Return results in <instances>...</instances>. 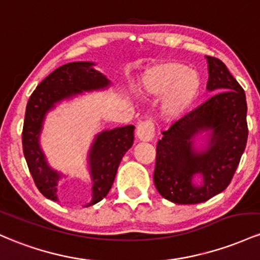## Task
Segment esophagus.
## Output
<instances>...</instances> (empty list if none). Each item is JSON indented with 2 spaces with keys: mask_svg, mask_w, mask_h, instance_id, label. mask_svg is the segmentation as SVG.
<instances>
[{
  "mask_svg": "<svg viewBox=\"0 0 260 260\" xmlns=\"http://www.w3.org/2000/svg\"><path fill=\"white\" fill-rule=\"evenodd\" d=\"M136 135L140 141H151L154 138V124L152 120L141 121L136 127Z\"/></svg>",
  "mask_w": 260,
  "mask_h": 260,
  "instance_id": "1",
  "label": "esophagus"
}]
</instances>
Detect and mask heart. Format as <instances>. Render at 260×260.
I'll list each match as a JSON object with an SVG mask.
<instances>
[{"instance_id": "1", "label": "heart", "mask_w": 260, "mask_h": 260, "mask_svg": "<svg viewBox=\"0 0 260 260\" xmlns=\"http://www.w3.org/2000/svg\"><path fill=\"white\" fill-rule=\"evenodd\" d=\"M200 88L194 71L179 61H165L146 72L144 91L150 95L163 96L162 112L167 118H177L191 106Z\"/></svg>"}]
</instances>
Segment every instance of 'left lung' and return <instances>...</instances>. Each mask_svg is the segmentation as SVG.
I'll use <instances>...</instances> for the list:
<instances>
[{"label":"left lung","instance_id":"8db88e82","mask_svg":"<svg viewBox=\"0 0 260 260\" xmlns=\"http://www.w3.org/2000/svg\"><path fill=\"white\" fill-rule=\"evenodd\" d=\"M208 88L217 91L205 103L174 121L156 147L153 182L165 199L199 204L223 191L231 183L248 139L246 93L220 59L208 56ZM213 130L208 151L195 154L190 139ZM204 178L200 187L191 179Z\"/></svg>","mask_w":260,"mask_h":260}]
</instances>
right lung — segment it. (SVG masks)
<instances>
[{
    "mask_svg": "<svg viewBox=\"0 0 260 260\" xmlns=\"http://www.w3.org/2000/svg\"><path fill=\"white\" fill-rule=\"evenodd\" d=\"M92 62H70L60 66L38 84L29 98L22 131L23 153L37 188L44 197L57 200L56 184L60 176L46 165L39 148V134L46 112L61 99L82 91L107 87L109 81L92 69ZM134 125L103 131L89 152L93 178L92 201L94 205L107 197L114 183L116 171L125 152L133 146Z\"/></svg>",
    "mask_w": 260,
    "mask_h": 260,
    "instance_id": "add662e5",
    "label": "right lung"
}]
</instances>
